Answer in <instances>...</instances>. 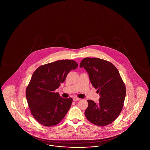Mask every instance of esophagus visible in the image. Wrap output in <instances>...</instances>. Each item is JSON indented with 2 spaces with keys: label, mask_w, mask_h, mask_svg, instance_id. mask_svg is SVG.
<instances>
[{
  "label": "esophagus",
  "mask_w": 150,
  "mask_h": 150,
  "mask_svg": "<svg viewBox=\"0 0 150 150\" xmlns=\"http://www.w3.org/2000/svg\"><path fill=\"white\" fill-rule=\"evenodd\" d=\"M80 100L79 98H77V97H74L73 98V100L74 101H77V100Z\"/></svg>",
  "instance_id": "34e87169"
}]
</instances>
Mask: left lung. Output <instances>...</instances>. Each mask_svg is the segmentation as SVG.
Returning a JSON list of instances; mask_svg holds the SVG:
<instances>
[{
    "label": "left lung",
    "instance_id": "obj_1",
    "mask_svg": "<svg viewBox=\"0 0 150 150\" xmlns=\"http://www.w3.org/2000/svg\"><path fill=\"white\" fill-rule=\"evenodd\" d=\"M80 68L89 75L93 87L100 93V101L87 100L85 114L91 123L105 127L113 122L121 113L126 95V87L118 69L113 64L98 58L82 60Z\"/></svg>",
    "mask_w": 150,
    "mask_h": 150
}]
</instances>
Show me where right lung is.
I'll list each match as a JSON object with an SVG mask.
<instances>
[{"instance_id": "1", "label": "right lung", "mask_w": 150, "mask_h": 150, "mask_svg": "<svg viewBox=\"0 0 150 150\" xmlns=\"http://www.w3.org/2000/svg\"><path fill=\"white\" fill-rule=\"evenodd\" d=\"M78 64L73 60H60L39 67L32 74L26 90L31 113L45 127L59 124L68 112L72 98H63L55 91Z\"/></svg>"}]
</instances>
